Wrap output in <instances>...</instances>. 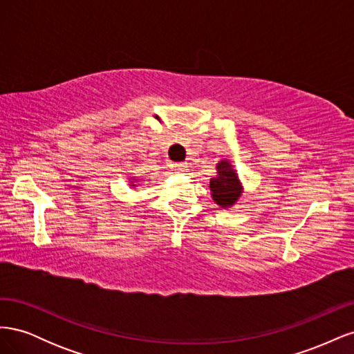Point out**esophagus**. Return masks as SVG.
I'll list each match as a JSON object with an SVG mask.
<instances>
[{
  "label": "esophagus",
  "instance_id": "34e87169",
  "mask_svg": "<svg viewBox=\"0 0 354 354\" xmlns=\"http://www.w3.org/2000/svg\"><path fill=\"white\" fill-rule=\"evenodd\" d=\"M174 169L177 171V173H185V171L189 169V165L186 162H177V164H174Z\"/></svg>",
  "mask_w": 354,
  "mask_h": 354
}]
</instances>
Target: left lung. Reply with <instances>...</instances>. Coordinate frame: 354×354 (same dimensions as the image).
Instances as JSON below:
<instances>
[{
  "label": "left lung",
  "instance_id": "obj_1",
  "mask_svg": "<svg viewBox=\"0 0 354 354\" xmlns=\"http://www.w3.org/2000/svg\"><path fill=\"white\" fill-rule=\"evenodd\" d=\"M217 177L211 178L209 181L212 199L223 208L232 207L242 194L239 178L226 159L217 165Z\"/></svg>",
  "mask_w": 354,
  "mask_h": 354
}]
</instances>
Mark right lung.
<instances>
[{
    "label": "right lung",
    "instance_id": "add662e5",
    "mask_svg": "<svg viewBox=\"0 0 354 354\" xmlns=\"http://www.w3.org/2000/svg\"><path fill=\"white\" fill-rule=\"evenodd\" d=\"M133 186H134V185H133Z\"/></svg>",
    "mask_w": 354,
    "mask_h": 354
}]
</instances>
